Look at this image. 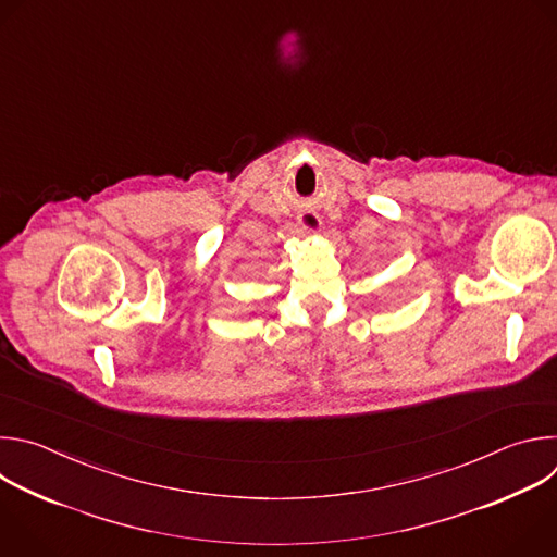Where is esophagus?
Here are the masks:
<instances>
[{"label": "esophagus", "instance_id": "1", "mask_svg": "<svg viewBox=\"0 0 557 557\" xmlns=\"http://www.w3.org/2000/svg\"><path fill=\"white\" fill-rule=\"evenodd\" d=\"M298 226L305 231V233H315L320 228V216L313 214V212H305L298 216Z\"/></svg>", "mask_w": 557, "mask_h": 557}]
</instances>
